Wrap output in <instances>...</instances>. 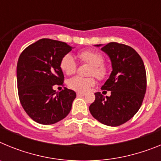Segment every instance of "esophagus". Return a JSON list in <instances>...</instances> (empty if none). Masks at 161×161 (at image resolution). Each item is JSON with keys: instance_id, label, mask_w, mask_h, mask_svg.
I'll list each match as a JSON object with an SVG mask.
<instances>
[{"instance_id": "esophagus-1", "label": "esophagus", "mask_w": 161, "mask_h": 161, "mask_svg": "<svg viewBox=\"0 0 161 161\" xmlns=\"http://www.w3.org/2000/svg\"><path fill=\"white\" fill-rule=\"evenodd\" d=\"M85 93H79V92H78V93H76V96L77 97H84L85 96Z\"/></svg>"}]
</instances>
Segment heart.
I'll list each match as a JSON object with an SVG mask.
<instances>
[{"label": "heart", "mask_w": 161, "mask_h": 161, "mask_svg": "<svg viewBox=\"0 0 161 161\" xmlns=\"http://www.w3.org/2000/svg\"><path fill=\"white\" fill-rule=\"evenodd\" d=\"M79 58L82 63L91 65L89 69V76H94L99 80H106L109 75V68L104 64V56L100 52L93 50H85L79 53ZM61 70L67 75H72L76 71L77 64L71 54H66L62 57L59 62ZM96 80L94 77H81L76 76L68 80V85L69 88L79 93H85L91 87L94 86Z\"/></svg>", "instance_id": "obj_1"}]
</instances>
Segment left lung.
<instances>
[{
    "instance_id": "1",
    "label": "left lung",
    "mask_w": 161,
    "mask_h": 161,
    "mask_svg": "<svg viewBox=\"0 0 161 161\" xmlns=\"http://www.w3.org/2000/svg\"><path fill=\"white\" fill-rule=\"evenodd\" d=\"M102 50L109 55L113 68L102 90L110 91L111 95L94 93L89 111L102 124L118 126L130 120L141 106L147 89L146 70L140 55L127 45L112 42Z\"/></svg>"
}]
</instances>
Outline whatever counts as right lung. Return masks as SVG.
<instances>
[{"mask_svg": "<svg viewBox=\"0 0 161 161\" xmlns=\"http://www.w3.org/2000/svg\"><path fill=\"white\" fill-rule=\"evenodd\" d=\"M72 49L66 42L42 38L24 50L17 64L18 97L25 113L36 123H56L69 114L76 93L64 88L56 93L53 85H63L59 62Z\"/></svg>", "mask_w": 161, "mask_h": 161, "instance_id": "right-lung-1", "label": "right lung"}]
</instances>
